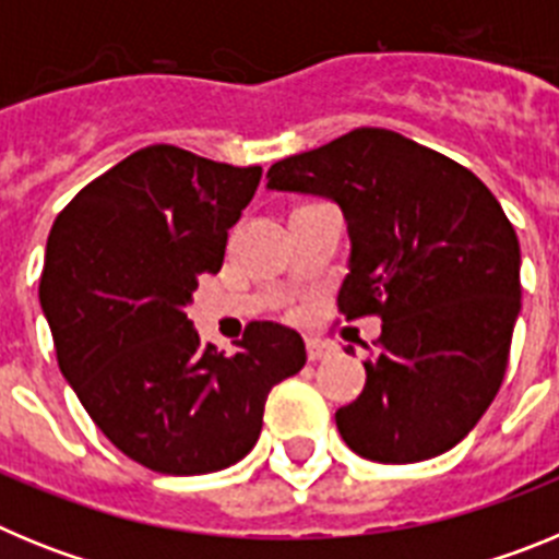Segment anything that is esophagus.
<instances>
[{
  "instance_id": "esophagus-1",
  "label": "esophagus",
  "mask_w": 559,
  "mask_h": 559,
  "mask_svg": "<svg viewBox=\"0 0 559 559\" xmlns=\"http://www.w3.org/2000/svg\"><path fill=\"white\" fill-rule=\"evenodd\" d=\"M335 353V347L333 344H328V341H319V338H308V358L313 360H324V358H330V355Z\"/></svg>"
}]
</instances>
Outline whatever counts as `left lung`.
Listing matches in <instances>:
<instances>
[{"label":"left lung","mask_w":559,"mask_h":559,"mask_svg":"<svg viewBox=\"0 0 559 559\" xmlns=\"http://www.w3.org/2000/svg\"><path fill=\"white\" fill-rule=\"evenodd\" d=\"M265 179L338 206L349 235L338 308L383 322L367 386L335 412L341 439L383 464L451 451L501 389L521 313V246L496 195L386 128L296 153Z\"/></svg>","instance_id":"1"}]
</instances>
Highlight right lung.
Instances as JSON below:
<instances>
[{
    "label": "right lung",
    "mask_w": 559,
    "mask_h": 559,
    "mask_svg": "<svg viewBox=\"0 0 559 559\" xmlns=\"http://www.w3.org/2000/svg\"><path fill=\"white\" fill-rule=\"evenodd\" d=\"M260 176L263 167L142 147L83 187L49 231L38 296L58 367L95 426L156 473L201 476L240 462L271 386L308 360L285 324L254 322L226 355L187 319Z\"/></svg>",
    "instance_id": "right-lung-1"
}]
</instances>
